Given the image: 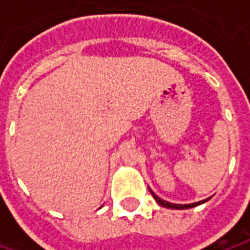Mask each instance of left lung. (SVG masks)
<instances>
[{
  "instance_id": "1",
  "label": "left lung",
  "mask_w": 250,
  "mask_h": 250,
  "mask_svg": "<svg viewBox=\"0 0 250 250\" xmlns=\"http://www.w3.org/2000/svg\"><path fill=\"white\" fill-rule=\"evenodd\" d=\"M149 191H151V194L154 196V199L157 200V203L159 204V206H162V207H167V208H175V210H185V208H191V207H196V206H199V204H201V203H206V201L208 200H203V201H199V203H193V204H172V203H168V201L162 200L161 197H158L157 194L152 191V190L149 189Z\"/></svg>"
}]
</instances>
